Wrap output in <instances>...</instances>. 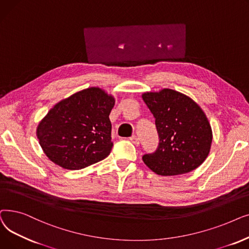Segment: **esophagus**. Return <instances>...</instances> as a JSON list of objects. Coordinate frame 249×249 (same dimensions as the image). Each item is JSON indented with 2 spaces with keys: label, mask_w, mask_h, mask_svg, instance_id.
Wrapping results in <instances>:
<instances>
[{
  "label": "esophagus",
  "mask_w": 249,
  "mask_h": 249,
  "mask_svg": "<svg viewBox=\"0 0 249 249\" xmlns=\"http://www.w3.org/2000/svg\"><path fill=\"white\" fill-rule=\"evenodd\" d=\"M129 140H131V142H132L134 145H136V146L140 145V139L137 136H132Z\"/></svg>",
  "instance_id": "esophagus-1"
}]
</instances>
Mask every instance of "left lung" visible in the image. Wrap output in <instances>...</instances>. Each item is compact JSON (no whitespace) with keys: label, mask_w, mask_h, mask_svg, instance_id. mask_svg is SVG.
Wrapping results in <instances>:
<instances>
[{"label":"left lung","mask_w":249,"mask_h":249,"mask_svg":"<svg viewBox=\"0 0 249 249\" xmlns=\"http://www.w3.org/2000/svg\"><path fill=\"white\" fill-rule=\"evenodd\" d=\"M142 98L155 117L160 139L156 152L143 156L144 163L163 176L197 168L207 159L213 140L211 124L200 106L185 94L168 88L145 92Z\"/></svg>","instance_id":"obj_1"}]
</instances>
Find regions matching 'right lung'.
I'll use <instances>...</instances> for the list:
<instances>
[{
	"label": "right lung",
	"mask_w": 249,
	"mask_h": 249,
	"mask_svg": "<svg viewBox=\"0 0 249 249\" xmlns=\"http://www.w3.org/2000/svg\"><path fill=\"white\" fill-rule=\"evenodd\" d=\"M114 97L99 87L79 91L57 102L36 128L51 161L69 170L83 169L109 155Z\"/></svg>",
	"instance_id": "right-lung-1"
}]
</instances>
